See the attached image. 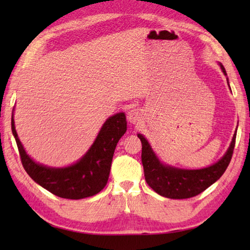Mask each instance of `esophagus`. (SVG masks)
I'll use <instances>...</instances> for the list:
<instances>
[{"label":"esophagus","instance_id":"obj_1","mask_svg":"<svg viewBox=\"0 0 250 250\" xmlns=\"http://www.w3.org/2000/svg\"><path fill=\"white\" fill-rule=\"evenodd\" d=\"M128 120L131 122V124L136 125L142 120V114L139 109L133 108L130 109L128 111Z\"/></svg>","mask_w":250,"mask_h":250}]
</instances>
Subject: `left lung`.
<instances>
[{
  "mask_svg": "<svg viewBox=\"0 0 250 250\" xmlns=\"http://www.w3.org/2000/svg\"><path fill=\"white\" fill-rule=\"evenodd\" d=\"M219 65L227 75L224 65L221 63ZM137 136L142 142V163L149 187L158 194L168 199H188L203 192L225 173L234 150L236 131L225 156L213 166L200 169H183L161 163L145 137L142 134H137Z\"/></svg>",
  "mask_w": 250,
  "mask_h": 250,
  "instance_id": "8db88e82",
  "label": "left lung"
}]
</instances>
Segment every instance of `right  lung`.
<instances>
[{
	"label": "right lung",
	"mask_w": 250,
	"mask_h": 250,
	"mask_svg": "<svg viewBox=\"0 0 250 250\" xmlns=\"http://www.w3.org/2000/svg\"><path fill=\"white\" fill-rule=\"evenodd\" d=\"M12 131L17 143L21 162L35 183L63 199L79 200L99 193L107 184L117 143L126 131L124 113L105 121L92 146L81 160L66 167H48L32 160L18 139L12 118Z\"/></svg>",
	"instance_id": "1"
}]
</instances>
